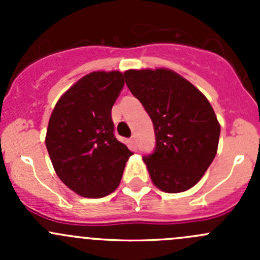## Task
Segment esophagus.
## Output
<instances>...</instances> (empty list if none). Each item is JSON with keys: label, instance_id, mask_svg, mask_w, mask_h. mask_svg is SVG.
I'll use <instances>...</instances> for the list:
<instances>
[{"label": "esophagus", "instance_id": "1", "mask_svg": "<svg viewBox=\"0 0 260 260\" xmlns=\"http://www.w3.org/2000/svg\"><path fill=\"white\" fill-rule=\"evenodd\" d=\"M131 145L136 148V146H137V138H136V136H132V138H131Z\"/></svg>", "mask_w": 260, "mask_h": 260}]
</instances>
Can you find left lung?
<instances>
[{
	"mask_svg": "<svg viewBox=\"0 0 260 260\" xmlns=\"http://www.w3.org/2000/svg\"><path fill=\"white\" fill-rule=\"evenodd\" d=\"M124 79L153 123L156 149L143 157L153 185L169 193L193 187L219 145L220 124L211 104L174 70L131 69Z\"/></svg>",
	"mask_w": 260,
	"mask_h": 260,
	"instance_id": "1",
	"label": "left lung"
}]
</instances>
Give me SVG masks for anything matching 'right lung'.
Listing matches in <instances>:
<instances>
[{
  "label": "right lung",
  "mask_w": 260,
  "mask_h": 260,
  "mask_svg": "<svg viewBox=\"0 0 260 260\" xmlns=\"http://www.w3.org/2000/svg\"><path fill=\"white\" fill-rule=\"evenodd\" d=\"M123 85L118 70L86 74L60 96L50 115L45 145L52 166L83 198L113 192L133 154L113 133L112 107Z\"/></svg>",
  "instance_id": "right-lung-1"
}]
</instances>
